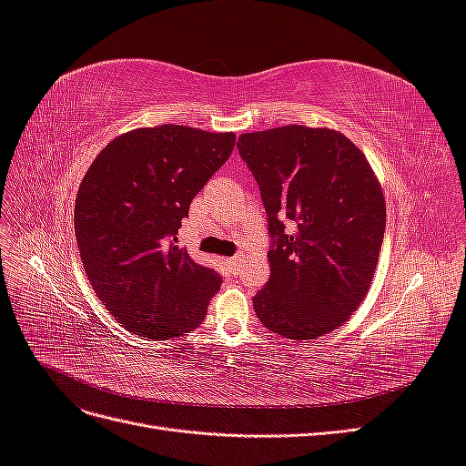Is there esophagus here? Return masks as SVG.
I'll return each instance as SVG.
<instances>
[{
	"label": "esophagus",
	"instance_id": "esophagus-1",
	"mask_svg": "<svg viewBox=\"0 0 466 466\" xmlns=\"http://www.w3.org/2000/svg\"><path fill=\"white\" fill-rule=\"evenodd\" d=\"M225 264H228L229 266V270H235V266L238 264V257H233V258H228V260H225Z\"/></svg>",
	"mask_w": 466,
	"mask_h": 466
}]
</instances>
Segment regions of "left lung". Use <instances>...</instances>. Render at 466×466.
Segmentation results:
<instances>
[{"instance_id":"left-lung-1","label":"left lung","mask_w":466,"mask_h":466,"mask_svg":"<svg viewBox=\"0 0 466 466\" xmlns=\"http://www.w3.org/2000/svg\"><path fill=\"white\" fill-rule=\"evenodd\" d=\"M237 147L274 237L255 311L268 330L315 340L342 327L370 291L385 235L383 188L361 149L330 128L289 124L241 134Z\"/></svg>"}]
</instances>
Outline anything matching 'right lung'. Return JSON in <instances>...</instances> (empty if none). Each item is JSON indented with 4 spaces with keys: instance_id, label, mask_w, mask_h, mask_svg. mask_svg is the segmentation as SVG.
<instances>
[{
    "instance_id": "obj_1",
    "label": "right lung",
    "mask_w": 466,
    "mask_h": 466,
    "mask_svg": "<svg viewBox=\"0 0 466 466\" xmlns=\"http://www.w3.org/2000/svg\"><path fill=\"white\" fill-rule=\"evenodd\" d=\"M233 147V132L163 124L120 134L91 163L76 238L91 288L124 329L167 340L202 324L221 278L196 264L177 233Z\"/></svg>"
}]
</instances>
